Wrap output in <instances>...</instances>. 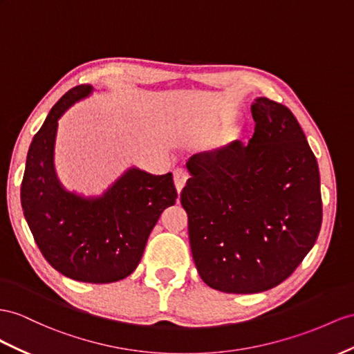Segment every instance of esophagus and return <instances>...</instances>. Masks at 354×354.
I'll return each mask as SVG.
<instances>
[{
    "mask_svg": "<svg viewBox=\"0 0 354 354\" xmlns=\"http://www.w3.org/2000/svg\"><path fill=\"white\" fill-rule=\"evenodd\" d=\"M187 179H188L187 170H184V169H176V170L174 171V183H175V188H176L178 194H179L180 192H183V188L185 187Z\"/></svg>",
    "mask_w": 354,
    "mask_h": 354,
    "instance_id": "obj_1",
    "label": "esophagus"
}]
</instances>
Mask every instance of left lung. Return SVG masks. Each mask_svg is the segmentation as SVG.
<instances>
[{
    "label": "left lung",
    "instance_id": "1",
    "mask_svg": "<svg viewBox=\"0 0 354 354\" xmlns=\"http://www.w3.org/2000/svg\"><path fill=\"white\" fill-rule=\"evenodd\" d=\"M245 145L194 153L180 193L197 272L224 293H260L283 283L322 227L319 165L283 104L257 97Z\"/></svg>",
    "mask_w": 354,
    "mask_h": 354
}]
</instances>
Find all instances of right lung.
I'll return each mask as SVG.
<instances>
[{"label":"right lung","instance_id":"obj_1","mask_svg":"<svg viewBox=\"0 0 354 354\" xmlns=\"http://www.w3.org/2000/svg\"><path fill=\"white\" fill-rule=\"evenodd\" d=\"M94 93L70 89L50 109L26 156L21 203L41 254L67 278L115 283L138 268L161 212L175 205L171 174L151 175L131 166L102 194L70 192L55 170L58 121L75 103Z\"/></svg>","mask_w":354,"mask_h":354}]
</instances>
